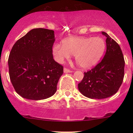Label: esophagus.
<instances>
[{"label":"esophagus","instance_id":"34e87169","mask_svg":"<svg viewBox=\"0 0 133 133\" xmlns=\"http://www.w3.org/2000/svg\"><path fill=\"white\" fill-rule=\"evenodd\" d=\"M63 72H64L65 73H69V72H72V71H71L70 70H69V69H67L65 68L63 69Z\"/></svg>","mask_w":133,"mask_h":133}]
</instances>
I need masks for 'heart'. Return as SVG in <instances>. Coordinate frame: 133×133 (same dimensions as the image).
Instances as JSON below:
<instances>
[{
    "label": "heart",
    "mask_w": 133,
    "mask_h": 133,
    "mask_svg": "<svg viewBox=\"0 0 133 133\" xmlns=\"http://www.w3.org/2000/svg\"><path fill=\"white\" fill-rule=\"evenodd\" d=\"M62 44L56 43L52 47V54L57 62L62 63L75 55L77 62L84 69L96 65L102 57L105 42L100 37H71L63 40Z\"/></svg>",
    "instance_id": "b5f03b06"
}]
</instances>
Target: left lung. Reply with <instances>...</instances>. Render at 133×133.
Masks as SVG:
<instances>
[{
	"label": "left lung",
	"mask_w": 133,
	"mask_h": 133,
	"mask_svg": "<svg viewBox=\"0 0 133 133\" xmlns=\"http://www.w3.org/2000/svg\"><path fill=\"white\" fill-rule=\"evenodd\" d=\"M104 57L94 68L84 72L82 81L78 84L79 91L90 99H102L116 94L124 77L125 61L121 47L108 34Z\"/></svg>",
	"instance_id": "obj_1"
}]
</instances>
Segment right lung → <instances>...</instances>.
Masks as SVG:
<instances>
[{
  "instance_id": "obj_1",
  "label": "right lung",
  "mask_w": 133,
  "mask_h": 133,
  "mask_svg": "<svg viewBox=\"0 0 133 133\" xmlns=\"http://www.w3.org/2000/svg\"><path fill=\"white\" fill-rule=\"evenodd\" d=\"M53 30L35 28L18 40L8 58L10 78L16 92L27 99L50 97L57 91L63 67L54 61Z\"/></svg>"
}]
</instances>
